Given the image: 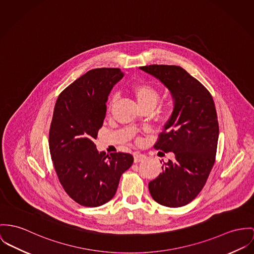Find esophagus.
I'll use <instances>...</instances> for the list:
<instances>
[{
	"mask_svg": "<svg viewBox=\"0 0 254 254\" xmlns=\"http://www.w3.org/2000/svg\"><path fill=\"white\" fill-rule=\"evenodd\" d=\"M133 156H134V162H135V163L140 162V161H143V160L146 158L145 155L140 154V153H134Z\"/></svg>",
	"mask_w": 254,
	"mask_h": 254,
	"instance_id": "1",
	"label": "esophagus"
}]
</instances>
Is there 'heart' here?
Returning a JSON list of instances; mask_svg holds the SVG:
<instances>
[{"label": "heart", "instance_id": "heart-1", "mask_svg": "<svg viewBox=\"0 0 254 254\" xmlns=\"http://www.w3.org/2000/svg\"><path fill=\"white\" fill-rule=\"evenodd\" d=\"M130 94L135 98L140 109L150 108L153 110L160 98L157 89L147 83H138L133 85L130 88ZM115 99L116 97H112L109 101V104L111 105L115 101Z\"/></svg>", "mask_w": 254, "mask_h": 254}]
</instances>
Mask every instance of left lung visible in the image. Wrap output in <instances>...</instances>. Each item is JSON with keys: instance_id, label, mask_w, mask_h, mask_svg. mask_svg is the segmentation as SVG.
<instances>
[{"instance_id": "obj_1", "label": "left lung", "mask_w": 254, "mask_h": 254, "mask_svg": "<svg viewBox=\"0 0 254 254\" xmlns=\"http://www.w3.org/2000/svg\"><path fill=\"white\" fill-rule=\"evenodd\" d=\"M142 70L159 79L171 92L174 110L158 135L156 150L173 152L175 158L149 183L154 200L177 208L191 202L204 188L215 164L218 122L210 92L178 65L151 64Z\"/></svg>"}]
</instances>
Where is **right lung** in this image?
Returning <instances> with one entry per match:
<instances>
[{
    "instance_id": "right-lung-1",
    "label": "right lung",
    "mask_w": 254,
    "mask_h": 254,
    "mask_svg": "<svg viewBox=\"0 0 254 254\" xmlns=\"http://www.w3.org/2000/svg\"><path fill=\"white\" fill-rule=\"evenodd\" d=\"M124 76L120 68L89 70L59 96L49 129V150L59 181L72 200L98 207L113 198L122 174L133 162L127 153H98L94 140L103 125L106 101Z\"/></svg>"
}]
</instances>
